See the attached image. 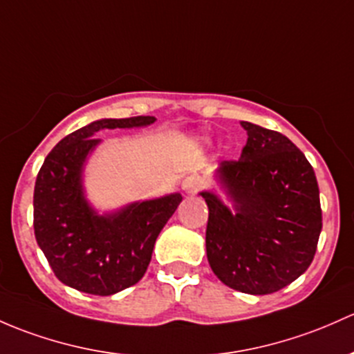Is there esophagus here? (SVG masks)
I'll return each mask as SVG.
<instances>
[{
	"instance_id": "obj_1",
	"label": "esophagus",
	"mask_w": 354,
	"mask_h": 354,
	"mask_svg": "<svg viewBox=\"0 0 354 354\" xmlns=\"http://www.w3.org/2000/svg\"><path fill=\"white\" fill-rule=\"evenodd\" d=\"M181 188H183L185 193H188V195H193V193L198 192L200 188V181L196 176H187L183 180V183H181Z\"/></svg>"
}]
</instances>
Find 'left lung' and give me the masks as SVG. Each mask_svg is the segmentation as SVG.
<instances>
[{
  "mask_svg": "<svg viewBox=\"0 0 354 354\" xmlns=\"http://www.w3.org/2000/svg\"><path fill=\"white\" fill-rule=\"evenodd\" d=\"M248 142L239 159L217 169L234 202L230 212L203 192L207 258L218 280L251 295L281 290L314 259L322 210L314 167L288 137L241 122Z\"/></svg>",
  "mask_w": 354,
  "mask_h": 354,
  "instance_id": "8db88e82",
  "label": "left lung"
}]
</instances>
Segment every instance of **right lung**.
I'll use <instances>...</instances> for the list:
<instances>
[{
  "mask_svg": "<svg viewBox=\"0 0 354 354\" xmlns=\"http://www.w3.org/2000/svg\"><path fill=\"white\" fill-rule=\"evenodd\" d=\"M154 117L103 118L66 136L47 154L33 189V230L55 277L91 295H113L136 285L151 263L159 232L183 198L149 200L100 217L81 188V167L102 129L154 124Z\"/></svg>",
  "mask_w": 354,
  "mask_h": 354,
  "instance_id": "obj_1",
  "label": "right lung"
}]
</instances>
